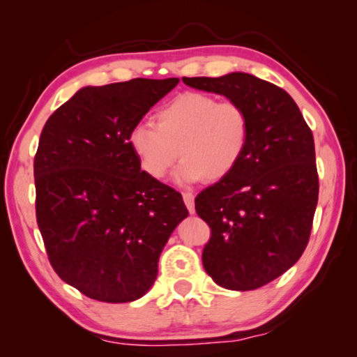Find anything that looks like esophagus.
I'll use <instances>...</instances> for the list:
<instances>
[{
    "mask_svg": "<svg viewBox=\"0 0 357 357\" xmlns=\"http://www.w3.org/2000/svg\"><path fill=\"white\" fill-rule=\"evenodd\" d=\"M183 202H185V206L188 208V211L193 214L195 213V197H193V193L185 192L183 193Z\"/></svg>",
    "mask_w": 357,
    "mask_h": 357,
    "instance_id": "34e87169",
    "label": "esophagus"
}]
</instances>
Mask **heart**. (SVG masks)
I'll return each mask as SVG.
<instances>
[{
	"mask_svg": "<svg viewBox=\"0 0 357 357\" xmlns=\"http://www.w3.org/2000/svg\"><path fill=\"white\" fill-rule=\"evenodd\" d=\"M248 141L250 116L243 105L203 92L174 97L155 112V125L139 121L128 133L130 149L149 178H162L180 158L175 178L182 183L226 178L241 164Z\"/></svg>",
	"mask_w": 357,
	"mask_h": 357,
	"instance_id": "b5f03b06",
	"label": "heart"
}]
</instances>
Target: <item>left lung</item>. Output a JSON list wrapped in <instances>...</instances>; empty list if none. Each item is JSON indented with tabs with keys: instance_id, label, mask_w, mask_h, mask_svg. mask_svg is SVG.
<instances>
[{
	"instance_id": "left-lung-1",
	"label": "left lung",
	"mask_w": 357,
	"mask_h": 357,
	"mask_svg": "<svg viewBox=\"0 0 357 357\" xmlns=\"http://www.w3.org/2000/svg\"><path fill=\"white\" fill-rule=\"evenodd\" d=\"M183 82L226 96L250 116L241 164L203 190L195 209L211 227L202 258L213 281L258 289L289 270L309 243L319 202L314 136L292 97L271 82L247 73Z\"/></svg>"
}]
</instances>
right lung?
<instances>
[{"instance_id":"obj_1","label":"right lung","mask_w":357,"mask_h":357,"mask_svg":"<svg viewBox=\"0 0 357 357\" xmlns=\"http://www.w3.org/2000/svg\"><path fill=\"white\" fill-rule=\"evenodd\" d=\"M177 84L136 77L82 87L43 126L33 159L37 224L53 270L91 299L143 297L188 216L182 195L149 178L128 146L130 130Z\"/></svg>"}]
</instances>
